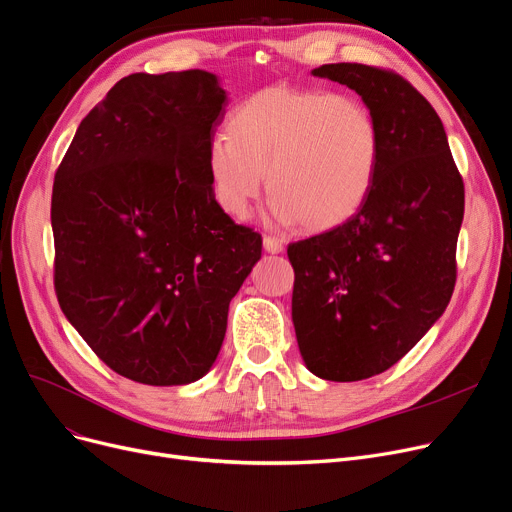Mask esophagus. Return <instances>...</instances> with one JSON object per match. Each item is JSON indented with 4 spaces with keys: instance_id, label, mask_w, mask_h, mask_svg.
<instances>
[{
    "instance_id": "obj_1",
    "label": "esophagus",
    "mask_w": 512,
    "mask_h": 512,
    "mask_svg": "<svg viewBox=\"0 0 512 512\" xmlns=\"http://www.w3.org/2000/svg\"><path fill=\"white\" fill-rule=\"evenodd\" d=\"M263 249L276 255V253H282L284 251V244L278 240V238H272V236H265L263 238Z\"/></svg>"
}]
</instances>
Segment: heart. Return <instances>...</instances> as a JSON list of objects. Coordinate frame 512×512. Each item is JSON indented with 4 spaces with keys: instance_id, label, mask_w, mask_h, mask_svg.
I'll list each match as a JSON object with an SVG mask.
<instances>
[{
    "instance_id": "obj_1",
    "label": "heart",
    "mask_w": 512,
    "mask_h": 512,
    "mask_svg": "<svg viewBox=\"0 0 512 512\" xmlns=\"http://www.w3.org/2000/svg\"><path fill=\"white\" fill-rule=\"evenodd\" d=\"M230 136L207 150L219 209L244 219L263 190L276 224L309 232L341 226L358 213L379 165L381 131L370 108L347 94L272 85L234 108Z\"/></svg>"
}]
</instances>
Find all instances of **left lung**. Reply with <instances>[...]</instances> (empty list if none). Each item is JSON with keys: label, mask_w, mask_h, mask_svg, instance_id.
I'll return each mask as SVG.
<instances>
[{"label": "left lung", "mask_w": 512, "mask_h": 512, "mask_svg": "<svg viewBox=\"0 0 512 512\" xmlns=\"http://www.w3.org/2000/svg\"><path fill=\"white\" fill-rule=\"evenodd\" d=\"M311 75L360 94L381 131L358 213L286 251L303 362L320 379L351 383L402 360L446 311L464 184L439 115L402 75L358 62L322 64Z\"/></svg>", "instance_id": "8db88e82"}]
</instances>
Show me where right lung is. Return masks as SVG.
<instances>
[{"mask_svg":"<svg viewBox=\"0 0 512 512\" xmlns=\"http://www.w3.org/2000/svg\"><path fill=\"white\" fill-rule=\"evenodd\" d=\"M228 96L213 73H133L87 115L54 177L58 303L129 381L205 376L228 307L261 257L211 192L207 150Z\"/></svg>","mask_w":512,"mask_h":512,"instance_id":"add662e5","label":"right lung"}]
</instances>
